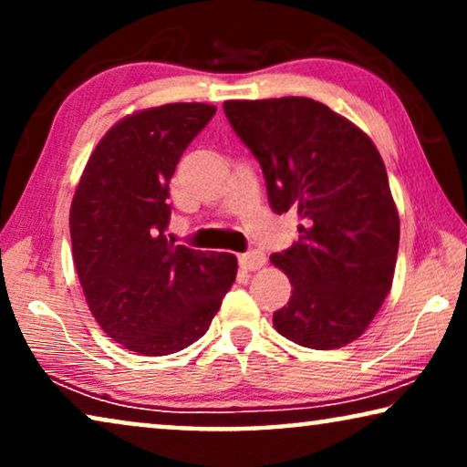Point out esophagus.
<instances>
[{
  "label": "esophagus",
  "mask_w": 467,
  "mask_h": 467,
  "mask_svg": "<svg viewBox=\"0 0 467 467\" xmlns=\"http://www.w3.org/2000/svg\"><path fill=\"white\" fill-rule=\"evenodd\" d=\"M265 254L261 251H248L244 254H240V265L244 267L248 272H254V270H261V267L265 265Z\"/></svg>",
  "instance_id": "esophagus-1"
}]
</instances>
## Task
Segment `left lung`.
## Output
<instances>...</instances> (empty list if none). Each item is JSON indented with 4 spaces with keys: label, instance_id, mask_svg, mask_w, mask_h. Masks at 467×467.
Segmentation results:
<instances>
[{
    "label": "left lung",
    "instance_id": "left-lung-1",
    "mask_svg": "<svg viewBox=\"0 0 467 467\" xmlns=\"http://www.w3.org/2000/svg\"><path fill=\"white\" fill-rule=\"evenodd\" d=\"M223 108L264 170L274 213L293 210L302 221L299 240L270 257L293 286L274 327L317 350L357 340L391 291L400 246L380 152L359 127L310 98Z\"/></svg>",
    "mask_w": 467,
    "mask_h": 467
}]
</instances>
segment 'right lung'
<instances>
[{"instance_id":"1","label":"right lung","mask_w":467,"mask_h":467,"mask_svg":"<svg viewBox=\"0 0 467 467\" xmlns=\"http://www.w3.org/2000/svg\"><path fill=\"white\" fill-rule=\"evenodd\" d=\"M208 104H165L119 120L88 157L69 208L72 257L99 327L138 355H171L206 334L238 259L165 238L170 181L214 117Z\"/></svg>"}]
</instances>
